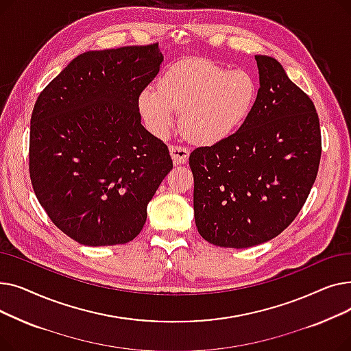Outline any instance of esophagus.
<instances>
[{
  "label": "esophagus",
  "mask_w": 351,
  "mask_h": 351,
  "mask_svg": "<svg viewBox=\"0 0 351 351\" xmlns=\"http://www.w3.org/2000/svg\"><path fill=\"white\" fill-rule=\"evenodd\" d=\"M169 151H171V156H172L175 165L185 163L188 160V158H189V149H186V147H183V146L171 145L169 146Z\"/></svg>",
  "instance_id": "obj_1"
}]
</instances>
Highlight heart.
<instances>
[{
	"mask_svg": "<svg viewBox=\"0 0 351 351\" xmlns=\"http://www.w3.org/2000/svg\"><path fill=\"white\" fill-rule=\"evenodd\" d=\"M257 98L259 84L252 72L189 58L166 69L158 88H145L138 106L154 135L168 134L182 110L183 132L196 143L210 145L233 135L253 112Z\"/></svg>",
	"mask_w": 351,
	"mask_h": 351,
	"instance_id": "b5f03b06",
	"label": "heart"
}]
</instances>
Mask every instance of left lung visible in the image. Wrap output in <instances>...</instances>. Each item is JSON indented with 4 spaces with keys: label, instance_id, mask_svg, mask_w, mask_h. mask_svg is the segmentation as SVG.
I'll list each match as a JSON object with an SVG mask.
<instances>
[{
    "label": "left lung",
    "instance_id": "left-lung-1",
    "mask_svg": "<svg viewBox=\"0 0 351 351\" xmlns=\"http://www.w3.org/2000/svg\"><path fill=\"white\" fill-rule=\"evenodd\" d=\"M254 58L261 88L253 112L233 135L189 156L197 232L220 247L280 234L302 210L322 156L315 104L279 61Z\"/></svg>",
    "mask_w": 351,
    "mask_h": 351
}]
</instances>
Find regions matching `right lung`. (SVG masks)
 Masks as SVG:
<instances>
[{
	"mask_svg": "<svg viewBox=\"0 0 351 351\" xmlns=\"http://www.w3.org/2000/svg\"><path fill=\"white\" fill-rule=\"evenodd\" d=\"M162 61L158 44L84 52L34 105V192L52 223L81 245L134 241L173 168L168 146L142 126L138 106Z\"/></svg>",
	"mask_w": 351,
	"mask_h": 351,
	"instance_id": "add662e5",
	"label": "right lung"
}]
</instances>
